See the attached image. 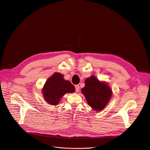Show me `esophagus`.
Instances as JSON below:
<instances>
[{"mask_svg": "<svg viewBox=\"0 0 150 150\" xmlns=\"http://www.w3.org/2000/svg\"><path fill=\"white\" fill-rule=\"evenodd\" d=\"M75 91H76V93H78L79 89V85H76L75 86Z\"/></svg>", "mask_w": 150, "mask_h": 150, "instance_id": "34e87169", "label": "esophagus"}]
</instances>
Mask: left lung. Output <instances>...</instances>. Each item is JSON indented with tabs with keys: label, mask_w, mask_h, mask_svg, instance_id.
I'll return each instance as SVG.
<instances>
[{
	"label": "left lung",
	"mask_w": 150,
	"mask_h": 150,
	"mask_svg": "<svg viewBox=\"0 0 150 150\" xmlns=\"http://www.w3.org/2000/svg\"><path fill=\"white\" fill-rule=\"evenodd\" d=\"M81 92L88 105L96 112L105 108L113 94L108 82L100 81L94 75L85 80V87L81 89Z\"/></svg>",
	"instance_id": "obj_1"
}]
</instances>
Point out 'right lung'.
<instances>
[{"label": "right lung", "instance_id": "obj_1", "mask_svg": "<svg viewBox=\"0 0 150 150\" xmlns=\"http://www.w3.org/2000/svg\"><path fill=\"white\" fill-rule=\"evenodd\" d=\"M63 77L62 74L55 72L46 81L41 92L45 101L49 104L56 105L64 95L75 91L74 85Z\"/></svg>", "mask_w": 150, "mask_h": 150}]
</instances>
